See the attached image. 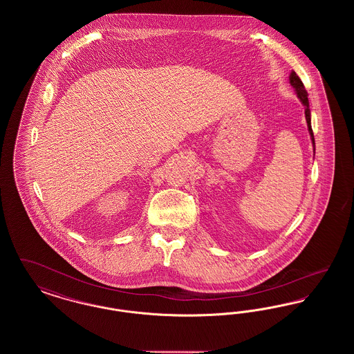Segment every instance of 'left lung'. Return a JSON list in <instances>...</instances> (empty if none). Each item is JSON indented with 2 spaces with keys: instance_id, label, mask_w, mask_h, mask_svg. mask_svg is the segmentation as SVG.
Wrapping results in <instances>:
<instances>
[{
  "instance_id": "left-lung-1",
  "label": "left lung",
  "mask_w": 354,
  "mask_h": 354,
  "mask_svg": "<svg viewBox=\"0 0 354 354\" xmlns=\"http://www.w3.org/2000/svg\"><path fill=\"white\" fill-rule=\"evenodd\" d=\"M289 84H292V87L296 91L297 98L303 103L304 109H305V119H306V124H308V131L310 135V140L313 145V150H315V135H313V130H312V124H310V109H309V101H308V93L304 87V84L301 80L299 78V75L292 70L289 74Z\"/></svg>"
}]
</instances>
